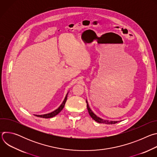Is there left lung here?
<instances>
[{
    "instance_id": "8db88e82",
    "label": "left lung",
    "mask_w": 157,
    "mask_h": 157,
    "mask_svg": "<svg viewBox=\"0 0 157 157\" xmlns=\"http://www.w3.org/2000/svg\"><path fill=\"white\" fill-rule=\"evenodd\" d=\"M86 103H87V108L88 110V113L89 114V115L91 116V117L93 118V119H94L95 121H96L98 123H101V124H116L119 121H108V120H104L102 119L99 117H98L92 111V110L91 109V108L89 107V105H88V102L86 100Z\"/></svg>"
}]
</instances>
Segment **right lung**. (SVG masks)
<instances>
[{
  "instance_id": "right-lung-1",
  "label": "right lung",
  "mask_w": 157,
  "mask_h": 157,
  "mask_svg": "<svg viewBox=\"0 0 157 157\" xmlns=\"http://www.w3.org/2000/svg\"><path fill=\"white\" fill-rule=\"evenodd\" d=\"M68 93L66 94V96H65V98L64 99V101H63L62 104L59 105V107L56 109L55 110L52 112V113H48V114H43V115H35V116L36 117H41V118H45V119H47V118H51V117H53L55 116H56L57 114H58L62 110V109H63L64 105H65V103H66V101L67 100V97H68Z\"/></svg>"
}]
</instances>
